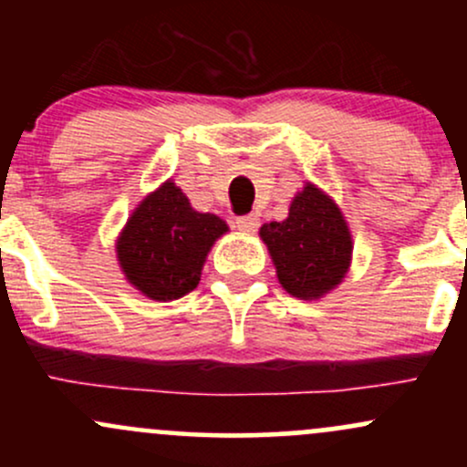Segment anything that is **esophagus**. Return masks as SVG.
I'll use <instances>...</instances> for the list:
<instances>
[{
  "label": "esophagus",
  "mask_w": 467,
  "mask_h": 467,
  "mask_svg": "<svg viewBox=\"0 0 467 467\" xmlns=\"http://www.w3.org/2000/svg\"><path fill=\"white\" fill-rule=\"evenodd\" d=\"M234 228L241 230V233H245V234L254 233V230L259 228V217H256L254 213H252V215L237 217V219H234Z\"/></svg>",
  "instance_id": "34e87169"
}]
</instances>
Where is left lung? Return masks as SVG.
<instances>
[{
	"mask_svg": "<svg viewBox=\"0 0 467 467\" xmlns=\"http://www.w3.org/2000/svg\"><path fill=\"white\" fill-rule=\"evenodd\" d=\"M278 283L292 296L316 301L337 287L351 265V233L329 195L305 184L289 203L287 219L264 223Z\"/></svg>",
	"mask_w": 467,
	"mask_h": 467,
	"instance_id": "obj_1",
	"label": "left lung"
}]
</instances>
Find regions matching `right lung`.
<instances>
[{
    "mask_svg": "<svg viewBox=\"0 0 467 467\" xmlns=\"http://www.w3.org/2000/svg\"><path fill=\"white\" fill-rule=\"evenodd\" d=\"M228 223L197 213L175 182L149 192L116 241L122 275L151 301H175L200 285L202 267Z\"/></svg>",
    "mask_w": 467,
    "mask_h": 467,
    "instance_id": "right-lung-1",
    "label": "right lung"
}]
</instances>
